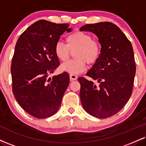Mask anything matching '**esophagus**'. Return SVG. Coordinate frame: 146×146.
<instances>
[{
    "instance_id": "obj_1",
    "label": "esophagus",
    "mask_w": 146,
    "mask_h": 146,
    "mask_svg": "<svg viewBox=\"0 0 146 146\" xmlns=\"http://www.w3.org/2000/svg\"><path fill=\"white\" fill-rule=\"evenodd\" d=\"M70 79H71V80H76L78 79V76L76 75L71 74L70 75Z\"/></svg>"
}]
</instances>
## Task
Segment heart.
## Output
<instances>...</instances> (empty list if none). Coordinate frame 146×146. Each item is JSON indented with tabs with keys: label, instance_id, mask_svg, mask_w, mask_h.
I'll return each instance as SVG.
<instances>
[{
	"label": "heart",
	"instance_id": "heart-1",
	"mask_svg": "<svg viewBox=\"0 0 146 146\" xmlns=\"http://www.w3.org/2000/svg\"><path fill=\"white\" fill-rule=\"evenodd\" d=\"M66 45L59 41L54 47V52L60 60L65 61L69 57L70 50L75 52L76 59L68 60L61 64L62 71L71 74H78L86 68V62L93 64L99 58L101 46L99 41L94 40L90 35L77 31L66 36Z\"/></svg>",
	"mask_w": 146,
	"mask_h": 146
}]
</instances>
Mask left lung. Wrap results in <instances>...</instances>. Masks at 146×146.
<instances>
[{
	"label": "left lung",
	"instance_id": "8db88e82",
	"mask_svg": "<svg viewBox=\"0 0 146 146\" xmlns=\"http://www.w3.org/2000/svg\"><path fill=\"white\" fill-rule=\"evenodd\" d=\"M80 31L95 34L101 46L99 58L86 73L98 85L78 78L82 106L92 116L110 117L122 110L132 94L136 71L132 45L111 22L86 24Z\"/></svg>",
	"mask_w": 146,
	"mask_h": 146
}]
</instances>
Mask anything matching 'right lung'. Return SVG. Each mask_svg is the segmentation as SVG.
Returning <instances> with one entry per match:
<instances>
[{"instance_id":"1","label":"right lung","mask_w":146,"mask_h":146,"mask_svg":"<svg viewBox=\"0 0 146 146\" xmlns=\"http://www.w3.org/2000/svg\"><path fill=\"white\" fill-rule=\"evenodd\" d=\"M68 24L41 20L20 35L15 47L11 72L12 89L19 105L36 118H46L59 110L69 84L66 72L47 79L60 65L54 47Z\"/></svg>"}]
</instances>
